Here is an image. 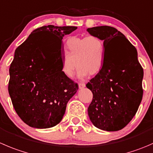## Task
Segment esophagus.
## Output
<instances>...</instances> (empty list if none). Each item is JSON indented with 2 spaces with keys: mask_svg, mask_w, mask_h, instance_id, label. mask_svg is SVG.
Instances as JSON below:
<instances>
[{
  "mask_svg": "<svg viewBox=\"0 0 153 153\" xmlns=\"http://www.w3.org/2000/svg\"><path fill=\"white\" fill-rule=\"evenodd\" d=\"M86 84L84 83H78V87H79V89H82L84 87H85Z\"/></svg>",
  "mask_w": 153,
  "mask_h": 153,
  "instance_id": "1",
  "label": "esophagus"
}]
</instances>
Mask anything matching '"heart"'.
Wrapping results in <instances>:
<instances>
[{
  "instance_id": "heart-1",
  "label": "heart",
  "mask_w": 153,
  "mask_h": 153,
  "mask_svg": "<svg viewBox=\"0 0 153 153\" xmlns=\"http://www.w3.org/2000/svg\"><path fill=\"white\" fill-rule=\"evenodd\" d=\"M65 55L61 60V72L66 78L73 76L75 64L80 78L87 74L96 75L105 63V43L97 36H70L65 42Z\"/></svg>"
}]
</instances>
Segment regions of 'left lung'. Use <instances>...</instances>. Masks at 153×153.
<instances>
[{"label": "left lung", "instance_id": "left-lung-1", "mask_svg": "<svg viewBox=\"0 0 153 153\" xmlns=\"http://www.w3.org/2000/svg\"><path fill=\"white\" fill-rule=\"evenodd\" d=\"M104 40L105 63L100 72L86 84L93 93L88 115L93 125L108 131L126 126L137 113L142 97L143 69L135 47L116 28H88Z\"/></svg>", "mask_w": 153, "mask_h": 153}]
</instances>
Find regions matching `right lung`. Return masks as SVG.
Wrapping results in <instances>:
<instances>
[{
  "mask_svg": "<svg viewBox=\"0 0 153 153\" xmlns=\"http://www.w3.org/2000/svg\"><path fill=\"white\" fill-rule=\"evenodd\" d=\"M77 27L42 26L15 51L8 90L19 117L29 126L47 128L61 121L78 85L61 72L62 39Z\"/></svg>",
  "mask_w": 153,
  "mask_h": 153,
  "instance_id": "obj_1",
  "label": "right lung"
}]
</instances>
